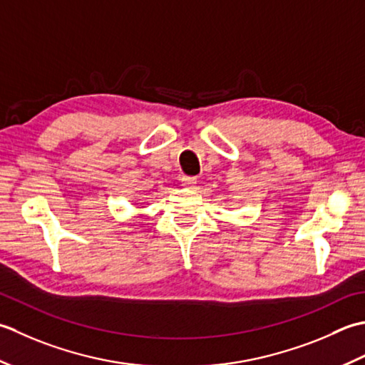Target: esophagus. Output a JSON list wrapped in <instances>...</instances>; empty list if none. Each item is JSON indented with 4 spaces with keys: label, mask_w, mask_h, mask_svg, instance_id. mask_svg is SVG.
I'll use <instances>...</instances> for the list:
<instances>
[{
    "label": "esophagus",
    "mask_w": 365,
    "mask_h": 365,
    "mask_svg": "<svg viewBox=\"0 0 365 365\" xmlns=\"http://www.w3.org/2000/svg\"><path fill=\"white\" fill-rule=\"evenodd\" d=\"M181 182H182L184 187H189V189H192V187H195V184H197V178H195V176H182Z\"/></svg>",
    "instance_id": "obj_1"
}]
</instances>
